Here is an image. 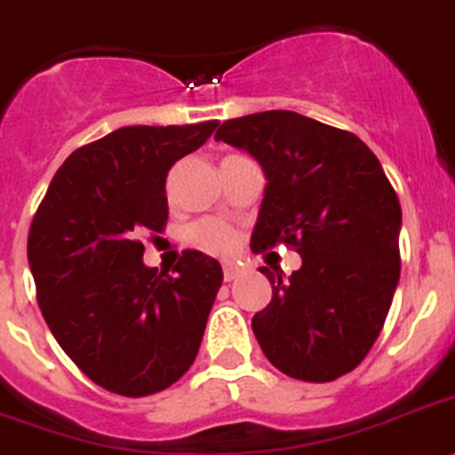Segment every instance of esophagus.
<instances>
[{"label":"esophagus","mask_w":455,"mask_h":455,"mask_svg":"<svg viewBox=\"0 0 455 455\" xmlns=\"http://www.w3.org/2000/svg\"><path fill=\"white\" fill-rule=\"evenodd\" d=\"M238 275H240V266H235V263H224V280L234 282Z\"/></svg>","instance_id":"34e87169"}]
</instances>
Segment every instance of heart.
I'll list each match as a JSON object with an SVG mask.
<instances>
[{
	"instance_id": "heart-1",
	"label": "heart",
	"mask_w": 455,
	"mask_h": 455,
	"mask_svg": "<svg viewBox=\"0 0 455 455\" xmlns=\"http://www.w3.org/2000/svg\"><path fill=\"white\" fill-rule=\"evenodd\" d=\"M189 243L198 250L208 251V254L227 257V254H234L238 250L240 234L235 231L234 224H228L227 220L205 217V220H198L189 228Z\"/></svg>"
}]
</instances>
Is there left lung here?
<instances>
[{"label":"left lung","instance_id":"left-lung-1","mask_svg":"<svg viewBox=\"0 0 455 455\" xmlns=\"http://www.w3.org/2000/svg\"><path fill=\"white\" fill-rule=\"evenodd\" d=\"M215 140L243 148L268 185L251 251L300 254L282 280L263 266L273 299L251 319L263 354L293 379L333 381L356 368L387 322L400 280L398 194L363 140L291 110L227 120Z\"/></svg>","mask_w":455,"mask_h":455}]
</instances>
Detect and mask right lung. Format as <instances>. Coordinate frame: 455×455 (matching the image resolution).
I'll list each match as a JSON object with an SVG mask.
<instances>
[{"label": "right lung", "mask_w": 455, "mask_h": 455, "mask_svg": "<svg viewBox=\"0 0 455 455\" xmlns=\"http://www.w3.org/2000/svg\"><path fill=\"white\" fill-rule=\"evenodd\" d=\"M217 120L122 127L67 156L29 227L41 315L97 387L127 398L169 388L192 368L221 266L185 250L173 275L143 263L140 234L169 220L166 178Z\"/></svg>", "instance_id": "obj_1"}]
</instances>
